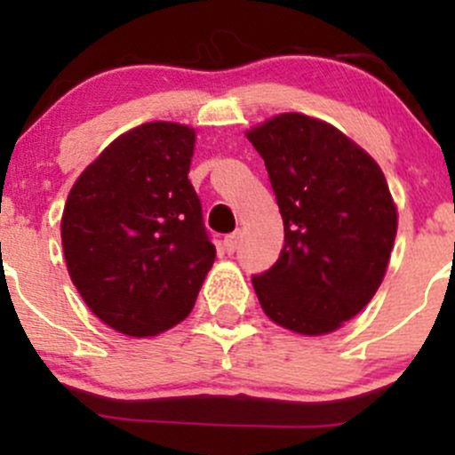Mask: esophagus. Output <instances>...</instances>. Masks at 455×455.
<instances>
[{"label":"esophagus","mask_w":455,"mask_h":455,"mask_svg":"<svg viewBox=\"0 0 455 455\" xmlns=\"http://www.w3.org/2000/svg\"><path fill=\"white\" fill-rule=\"evenodd\" d=\"M239 237H242V233H231L224 237V250H227L228 254H233L235 250L239 248Z\"/></svg>","instance_id":"esophagus-1"}]
</instances>
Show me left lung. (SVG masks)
<instances>
[{"instance_id": "8db88e82", "label": "left lung", "mask_w": 455, "mask_h": 455, "mask_svg": "<svg viewBox=\"0 0 455 455\" xmlns=\"http://www.w3.org/2000/svg\"><path fill=\"white\" fill-rule=\"evenodd\" d=\"M284 222L280 257L252 275L271 321L321 336L368 306L383 282L398 213L383 171L340 130L284 113L250 130Z\"/></svg>"}]
</instances>
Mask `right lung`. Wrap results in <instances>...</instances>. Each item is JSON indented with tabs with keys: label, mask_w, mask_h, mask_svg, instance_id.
<instances>
[{
	"label": "right lung",
	"mask_w": 455,
	"mask_h": 455,
	"mask_svg": "<svg viewBox=\"0 0 455 455\" xmlns=\"http://www.w3.org/2000/svg\"><path fill=\"white\" fill-rule=\"evenodd\" d=\"M195 130L154 122L115 139L68 195L61 243L90 310L134 338L181 323L216 259L188 180Z\"/></svg>",
	"instance_id": "right-lung-1"
}]
</instances>
